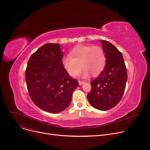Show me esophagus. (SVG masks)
Wrapping results in <instances>:
<instances>
[{"label":"esophagus","mask_w":150,"mask_h":150,"mask_svg":"<svg viewBox=\"0 0 150 150\" xmlns=\"http://www.w3.org/2000/svg\"><path fill=\"white\" fill-rule=\"evenodd\" d=\"M78 83H79V85H82V84H84V83H85V82H84V81H78Z\"/></svg>","instance_id":"esophagus-1"}]
</instances>
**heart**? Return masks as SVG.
Wrapping results in <instances>:
<instances>
[{
    "label": "heart",
    "instance_id": "obj_1",
    "mask_svg": "<svg viewBox=\"0 0 150 150\" xmlns=\"http://www.w3.org/2000/svg\"><path fill=\"white\" fill-rule=\"evenodd\" d=\"M62 63L71 76H76L83 67L82 76L87 78L90 74L95 76L101 72L106 64V55L99 46L79 45L72 50L70 55L63 58Z\"/></svg>",
    "mask_w": 150,
    "mask_h": 150
}]
</instances>
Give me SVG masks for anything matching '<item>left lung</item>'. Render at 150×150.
<instances>
[{
    "label": "left lung",
    "mask_w": 150,
    "mask_h": 150,
    "mask_svg": "<svg viewBox=\"0 0 150 150\" xmlns=\"http://www.w3.org/2000/svg\"><path fill=\"white\" fill-rule=\"evenodd\" d=\"M106 55L105 67L92 80L87 99L93 107L107 110L116 106L121 99L126 86L127 72L122 53L111 43L101 40Z\"/></svg>",
    "instance_id": "left-lung-1"
}]
</instances>
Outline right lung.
Here are the masks:
<instances>
[{
  "instance_id": "right-lung-1",
  "label": "right lung",
  "mask_w": 150,
  "mask_h": 150,
  "mask_svg": "<svg viewBox=\"0 0 150 150\" xmlns=\"http://www.w3.org/2000/svg\"><path fill=\"white\" fill-rule=\"evenodd\" d=\"M63 52L58 43H47L32 54L25 79L30 98L43 110L59 113L69 107L79 84L62 63Z\"/></svg>"
}]
</instances>
